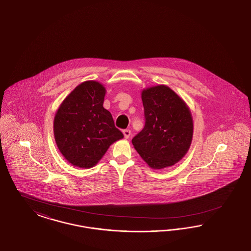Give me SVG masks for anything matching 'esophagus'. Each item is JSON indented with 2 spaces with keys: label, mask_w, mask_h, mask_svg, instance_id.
<instances>
[{
  "label": "esophagus",
  "mask_w": 251,
  "mask_h": 251,
  "mask_svg": "<svg viewBox=\"0 0 251 251\" xmlns=\"http://www.w3.org/2000/svg\"><path fill=\"white\" fill-rule=\"evenodd\" d=\"M123 134H124V136H125V139H129L130 134H131V132H130L129 129H126L123 131Z\"/></svg>",
  "instance_id": "esophagus-1"
}]
</instances>
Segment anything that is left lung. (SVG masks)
<instances>
[{"label": "left lung", "mask_w": 251, "mask_h": 251, "mask_svg": "<svg viewBox=\"0 0 251 251\" xmlns=\"http://www.w3.org/2000/svg\"><path fill=\"white\" fill-rule=\"evenodd\" d=\"M145 126L132 144L149 167H172L185 156L192 144L194 120L185 101L165 84L141 91Z\"/></svg>", "instance_id": "8db88e82"}]
</instances>
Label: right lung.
<instances>
[{
    "label": "right lung",
    "mask_w": 251,
    "mask_h": 251,
    "mask_svg": "<svg viewBox=\"0 0 251 251\" xmlns=\"http://www.w3.org/2000/svg\"><path fill=\"white\" fill-rule=\"evenodd\" d=\"M105 95L101 83L85 81L66 97L55 114L56 146L75 167H95L112 143L124 138L111 112L103 107Z\"/></svg>",
    "instance_id": "add662e5"
}]
</instances>
